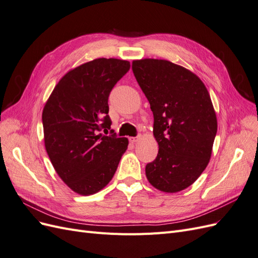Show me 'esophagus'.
I'll return each mask as SVG.
<instances>
[{
	"mask_svg": "<svg viewBox=\"0 0 258 258\" xmlns=\"http://www.w3.org/2000/svg\"><path fill=\"white\" fill-rule=\"evenodd\" d=\"M140 138H141V136H137V137H131V138H129V141L131 142V143H136V142H138L139 140H140Z\"/></svg>",
	"mask_w": 258,
	"mask_h": 258,
	"instance_id": "34e87169",
	"label": "esophagus"
}]
</instances>
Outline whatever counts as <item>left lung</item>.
<instances>
[{
    "label": "left lung",
    "mask_w": 258,
    "mask_h": 258,
    "mask_svg": "<svg viewBox=\"0 0 258 258\" xmlns=\"http://www.w3.org/2000/svg\"><path fill=\"white\" fill-rule=\"evenodd\" d=\"M132 71L151 104L159 145L146 177L161 191L183 190L204 172L212 153L217 121L209 92L197 75L167 60H136Z\"/></svg>",
    "instance_id": "1"
}]
</instances>
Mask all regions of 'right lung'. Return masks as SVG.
<instances>
[{
  "mask_svg": "<svg viewBox=\"0 0 258 258\" xmlns=\"http://www.w3.org/2000/svg\"><path fill=\"white\" fill-rule=\"evenodd\" d=\"M130 62L99 58L68 72L46 102L45 147L58 175L80 195H92L114 176L128 139L111 129L108 97ZM110 130V136L101 131Z\"/></svg>",
  "mask_w": 258,
  "mask_h": 258,
  "instance_id": "add662e5",
  "label": "right lung"
}]
</instances>
